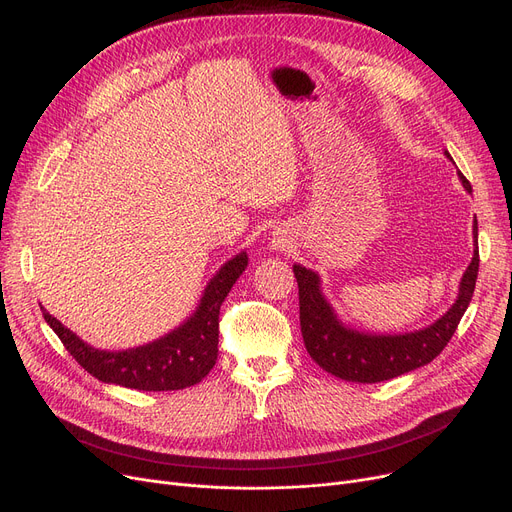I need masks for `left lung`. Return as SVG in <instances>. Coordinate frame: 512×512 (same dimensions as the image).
<instances>
[{
	"instance_id": "8db88e82",
	"label": "left lung",
	"mask_w": 512,
	"mask_h": 512,
	"mask_svg": "<svg viewBox=\"0 0 512 512\" xmlns=\"http://www.w3.org/2000/svg\"><path fill=\"white\" fill-rule=\"evenodd\" d=\"M448 159L450 153L444 151ZM459 180L471 193L469 180L461 174ZM479 251H477V220L473 222V259L465 270L459 294L446 313L434 324L421 330L402 334H375L346 326L321 290V278L305 265L294 263L292 272L299 282L301 332L311 359L328 373L346 382L375 384L398 378L417 367L434 361L452 338L461 317L465 315L477 280Z\"/></svg>"
}]
</instances>
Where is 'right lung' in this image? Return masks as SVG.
I'll use <instances>...</instances> for the list:
<instances>
[{"label": "right lung", "instance_id": "obj_1", "mask_svg": "<svg viewBox=\"0 0 512 512\" xmlns=\"http://www.w3.org/2000/svg\"><path fill=\"white\" fill-rule=\"evenodd\" d=\"M247 265V251L228 259L205 286L191 317L166 336L126 351H101L80 340L62 321L41 309L66 351L99 382L145 392L182 390L199 384L213 369L218 359L220 307Z\"/></svg>", "mask_w": 512, "mask_h": 512}]
</instances>
